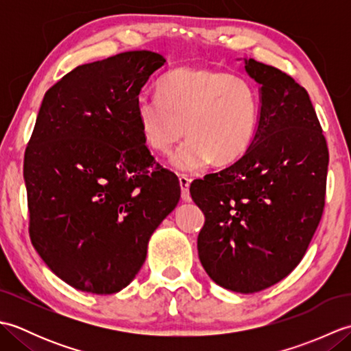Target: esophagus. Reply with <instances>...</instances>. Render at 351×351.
Instances as JSON below:
<instances>
[{
	"label": "esophagus",
	"instance_id": "esophagus-1",
	"mask_svg": "<svg viewBox=\"0 0 351 351\" xmlns=\"http://www.w3.org/2000/svg\"><path fill=\"white\" fill-rule=\"evenodd\" d=\"M190 180L189 178H185V176H181L180 178V184H181V197H182V200L184 202H190Z\"/></svg>",
	"mask_w": 351,
	"mask_h": 351
}]
</instances>
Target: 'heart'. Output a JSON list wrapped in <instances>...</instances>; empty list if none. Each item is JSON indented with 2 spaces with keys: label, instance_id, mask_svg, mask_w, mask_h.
<instances>
[{
  "label": "heart",
  "instance_id": "b5f03b06",
  "mask_svg": "<svg viewBox=\"0 0 351 351\" xmlns=\"http://www.w3.org/2000/svg\"><path fill=\"white\" fill-rule=\"evenodd\" d=\"M158 98L136 102V117L145 143L169 154L178 141L189 140L171 156V166L185 173L204 170L213 160L237 161L255 137L259 104L255 87L238 75L180 68L164 77Z\"/></svg>",
  "mask_w": 351,
  "mask_h": 351
}]
</instances>
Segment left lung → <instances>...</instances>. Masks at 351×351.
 Instances as JSON below:
<instances>
[{
  "label": "left lung",
  "mask_w": 351,
  "mask_h": 351,
  "mask_svg": "<svg viewBox=\"0 0 351 351\" xmlns=\"http://www.w3.org/2000/svg\"><path fill=\"white\" fill-rule=\"evenodd\" d=\"M259 86L255 137L240 160L190 195L205 215L200 264L234 293L263 291L299 265L322 219L329 151L308 92L287 73L253 58Z\"/></svg>",
  "instance_id": "8db88e82"
}]
</instances>
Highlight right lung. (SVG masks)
<instances>
[{
  "instance_id": "1",
  "label": "right lung",
  "mask_w": 351,
  "mask_h": 351,
  "mask_svg": "<svg viewBox=\"0 0 351 351\" xmlns=\"http://www.w3.org/2000/svg\"><path fill=\"white\" fill-rule=\"evenodd\" d=\"M166 58L128 51L81 64L45 93L25 151L29 238L51 271L92 294L128 287L180 180L149 152L136 102Z\"/></svg>"
}]
</instances>
